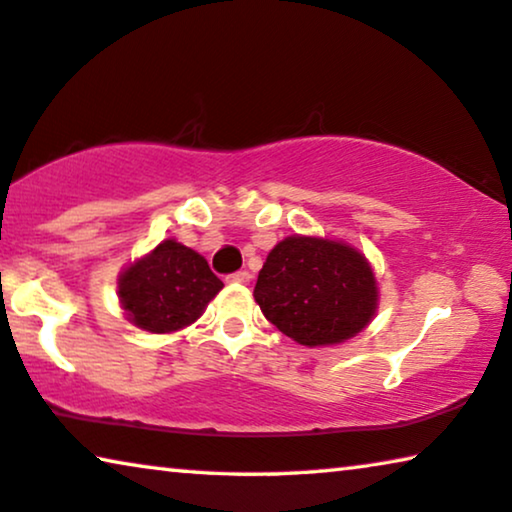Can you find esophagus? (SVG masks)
Listing matches in <instances>:
<instances>
[{
	"label": "esophagus",
	"mask_w": 512,
	"mask_h": 512,
	"mask_svg": "<svg viewBox=\"0 0 512 512\" xmlns=\"http://www.w3.org/2000/svg\"><path fill=\"white\" fill-rule=\"evenodd\" d=\"M227 282H236V285H248L250 273L248 271H234L227 276Z\"/></svg>",
	"instance_id": "esophagus-1"
}]
</instances>
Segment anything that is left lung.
<instances>
[{
  "mask_svg": "<svg viewBox=\"0 0 512 512\" xmlns=\"http://www.w3.org/2000/svg\"><path fill=\"white\" fill-rule=\"evenodd\" d=\"M255 301L264 317L299 345L319 347L354 338L375 315L370 264L345 243L287 236L257 276Z\"/></svg>",
  "mask_w": 512,
  "mask_h": 512,
  "instance_id": "obj_1",
  "label": "left lung"
}]
</instances>
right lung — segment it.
I'll return each instance as SVG.
<instances>
[{"label":"right lung","instance_id":"right-lung-1","mask_svg":"<svg viewBox=\"0 0 512 512\" xmlns=\"http://www.w3.org/2000/svg\"><path fill=\"white\" fill-rule=\"evenodd\" d=\"M223 289L207 259L167 239L119 278V299L128 319L151 333H170L193 324Z\"/></svg>","mask_w":512,"mask_h":512}]
</instances>
